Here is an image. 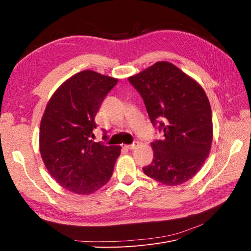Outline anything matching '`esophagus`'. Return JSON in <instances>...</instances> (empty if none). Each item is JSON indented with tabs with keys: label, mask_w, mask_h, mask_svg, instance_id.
<instances>
[{
	"label": "esophagus",
	"mask_w": 251,
	"mask_h": 251,
	"mask_svg": "<svg viewBox=\"0 0 251 251\" xmlns=\"http://www.w3.org/2000/svg\"><path fill=\"white\" fill-rule=\"evenodd\" d=\"M138 144H139L138 141H134L132 144H127V146H126V148L127 150H135L136 148L138 147Z\"/></svg>",
	"instance_id": "34e87169"
}]
</instances>
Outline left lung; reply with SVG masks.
Here are the masks:
<instances>
[{
	"instance_id": "8db88e82",
	"label": "left lung",
	"mask_w": 251,
	"mask_h": 251,
	"mask_svg": "<svg viewBox=\"0 0 251 251\" xmlns=\"http://www.w3.org/2000/svg\"><path fill=\"white\" fill-rule=\"evenodd\" d=\"M128 81L162 135L151 142L154 158L144 174L165 185L184 183L199 172L211 147V109L203 88L168 62H158Z\"/></svg>"
}]
</instances>
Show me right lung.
<instances>
[{
	"instance_id": "1",
	"label": "right lung",
	"mask_w": 251,
	"mask_h": 251,
	"mask_svg": "<svg viewBox=\"0 0 251 251\" xmlns=\"http://www.w3.org/2000/svg\"><path fill=\"white\" fill-rule=\"evenodd\" d=\"M117 81L81 71L55 91L45 110L40 131L43 161L57 183L72 193L92 194L112 176L121 148L91 138L97 126L96 114Z\"/></svg>"
}]
</instances>
